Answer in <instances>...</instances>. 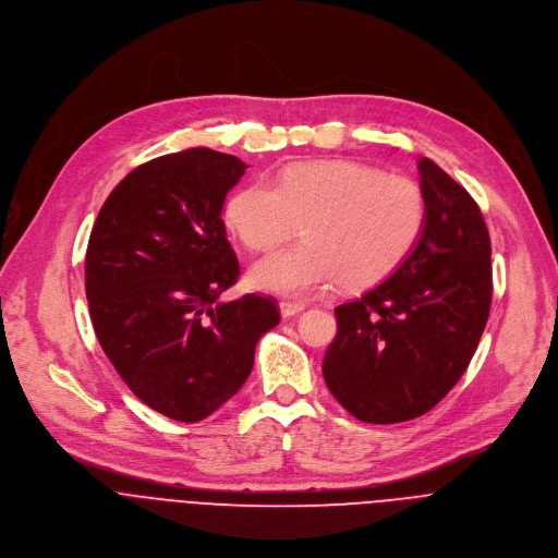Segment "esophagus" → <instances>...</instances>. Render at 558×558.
Listing matches in <instances>:
<instances>
[{"label": "esophagus", "instance_id": "obj_1", "mask_svg": "<svg viewBox=\"0 0 558 558\" xmlns=\"http://www.w3.org/2000/svg\"><path fill=\"white\" fill-rule=\"evenodd\" d=\"M305 307L301 303H290V301H281L279 303V312H281V318H292V316H299Z\"/></svg>", "mask_w": 558, "mask_h": 558}]
</instances>
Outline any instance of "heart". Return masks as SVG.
<instances>
[{
    "label": "heart",
    "instance_id": "b5f03b06",
    "mask_svg": "<svg viewBox=\"0 0 558 558\" xmlns=\"http://www.w3.org/2000/svg\"><path fill=\"white\" fill-rule=\"evenodd\" d=\"M225 221L255 253L281 246L305 221L307 242L259 259L248 275L257 290L299 299L337 283L369 288L391 275L424 231L426 195L415 180L365 162L305 160L288 165L277 184L238 189Z\"/></svg>",
    "mask_w": 558,
    "mask_h": 558
}]
</instances>
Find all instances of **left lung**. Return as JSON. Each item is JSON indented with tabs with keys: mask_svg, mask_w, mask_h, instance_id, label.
I'll use <instances>...</instances> for the list:
<instances>
[{
	"mask_svg": "<svg viewBox=\"0 0 558 558\" xmlns=\"http://www.w3.org/2000/svg\"><path fill=\"white\" fill-rule=\"evenodd\" d=\"M426 225L407 259L339 305L323 378L354 417L393 424L430 411L466 372L493 299L490 235L477 202L420 158Z\"/></svg>",
	"mask_w": 558,
	"mask_h": 558,
	"instance_id": "8db88e82",
	"label": "left lung"
}]
</instances>
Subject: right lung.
Masks as SVG:
<instances>
[{
	"instance_id": "obj_1",
	"label": "right lung",
	"mask_w": 558,
	"mask_h": 558,
	"mask_svg": "<svg viewBox=\"0 0 558 558\" xmlns=\"http://www.w3.org/2000/svg\"><path fill=\"white\" fill-rule=\"evenodd\" d=\"M246 169L206 147L154 158L109 193L89 235L96 339L134 396L178 422L231 400L279 323L270 296L219 299L240 277L221 206Z\"/></svg>"
}]
</instances>
